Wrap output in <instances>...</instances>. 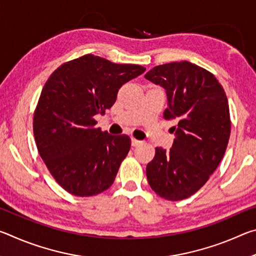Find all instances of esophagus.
Masks as SVG:
<instances>
[{
  "label": "esophagus",
  "instance_id": "1",
  "mask_svg": "<svg viewBox=\"0 0 256 256\" xmlns=\"http://www.w3.org/2000/svg\"><path fill=\"white\" fill-rule=\"evenodd\" d=\"M141 144H142V141L136 140V138H132V146H140Z\"/></svg>",
  "mask_w": 256,
  "mask_h": 256
}]
</instances>
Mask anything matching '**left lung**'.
<instances>
[{"label": "left lung", "instance_id": "obj_1", "mask_svg": "<svg viewBox=\"0 0 256 256\" xmlns=\"http://www.w3.org/2000/svg\"><path fill=\"white\" fill-rule=\"evenodd\" d=\"M146 80L166 90L164 120H176L170 150L156 148L146 166L150 188L180 201L196 193L219 166L230 136L227 96L216 76L188 60L154 66Z\"/></svg>", "mask_w": 256, "mask_h": 256}]
</instances>
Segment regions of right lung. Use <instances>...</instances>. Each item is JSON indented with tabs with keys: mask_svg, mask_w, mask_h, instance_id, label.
<instances>
[{
	"mask_svg": "<svg viewBox=\"0 0 256 256\" xmlns=\"http://www.w3.org/2000/svg\"><path fill=\"white\" fill-rule=\"evenodd\" d=\"M144 71L88 54L62 64L46 81L34 114V141L66 192L92 196L114 183L131 138L102 132L94 116L105 114L120 86Z\"/></svg>",
	"mask_w": 256,
	"mask_h": 256,
	"instance_id": "add662e5",
	"label": "right lung"
}]
</instances>
